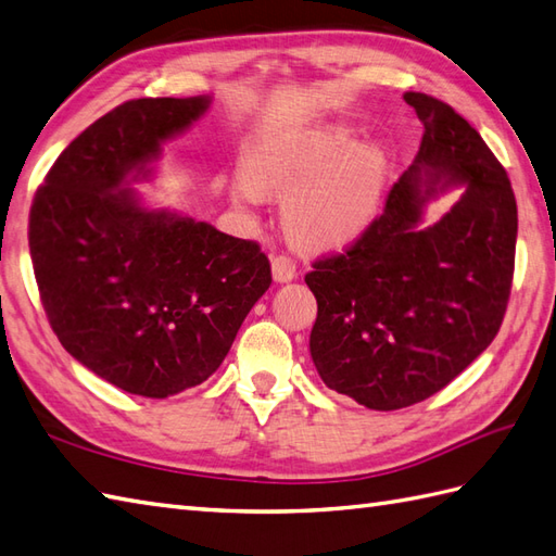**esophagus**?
<instances>
[{
	"instance_id": "34e87169",
	"label": "esophagus",
	"mask_w": 556,
	"mask_h": 556,
	"mask_svg": "<svg viewBox=\"0 0 556 556\" xmlns=\"http://www.w3.org/2000/svg\"><path fill=\"white\" fill-rule=\"evenodd\" d=\"M273 275L277 281H291L295 277V261L287 253L273 257Z\"/></svg>"
}]
</instances>
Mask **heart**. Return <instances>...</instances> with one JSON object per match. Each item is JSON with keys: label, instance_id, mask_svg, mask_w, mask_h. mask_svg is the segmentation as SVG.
<instances>
[{"label": "heart", "instance_id": "b5f03b06", "mask_svg": "<svg viewBox=\"0 0 556 556\" xmlns=\"http://www.w3.org/2000/svg\"><path fill=\"white\" fill-rule=\"evenodd\" d=\"M247 177L235 187L237 201L253 203L255 189L287 193L283 227L291 239L327 249L363 235L377 215L386 159L377 147L357 144L351 127L327 125L255 151Z\"/></svg>", "mask_w": 556, "mask_h": 556}]
</instances>
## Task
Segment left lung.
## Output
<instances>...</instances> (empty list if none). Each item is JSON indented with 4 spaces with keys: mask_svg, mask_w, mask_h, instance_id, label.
Segmentation results:
<instances>
[{
    "mask_svg": "<svg viewBox=\"0 0 556 556\" xmlns=\"http://www.w3.org/2000/svg\"><path fill=\"white\" fill-rule=\"evenodd\" d=\"M403 99L424 125L415 165L363 235L305 275L317 299L309 355L321 381L381 412L431 397L493 343L519 227L507 170L481 135L441 99ZM421 169L430 170L424 192ZM447 184H464L463 199L421 228L422 203Z\"/></svg>",
    "mask_w": 556,
    "mask_h": 556,
    "instance_id": "8db88e82",
    "label": "left lung"
}]
</instances>
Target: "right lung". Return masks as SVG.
Returning a JSON list of instances; mask_svg holds the SVG:
<instances>
[{"mask_svg": "<svg viewBox=\"0 0 556 556\" xmlns=\"http://www.w3.org/2000/svg\"><path fill=\"white\" fill-rule=\"evenodd\" d=\"M208 103H121L61 151L30 205V257L51 329L77 363L135 395L167 397L208 379L273 283L257 241L141 208L123 187Z\"/></svg>", "mask_w": 556, "mask_h": 556, "instance_id": "right-lung-1", "label": "right lung"}]
</instances>
